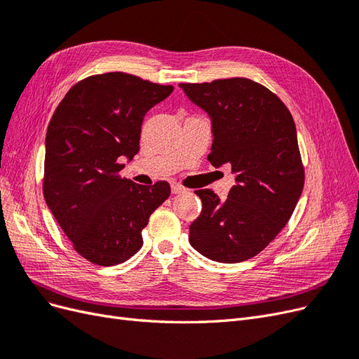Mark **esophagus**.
Here are the masks:
<instances>
[{
	"instance_id": "esophagus-1",
	"label": "esophagus",
	"mask_w": 359,
	"mask_h": 359,
	"mask_svg": "<svg viewBox=\"0 0 359 359\" xmlns=\"http://www.w3.org/2000/svg\"><path fill=\"white\" fill-rule=\"evenodd\" d=\"M170 189H172V193L173 194H178V193H182V191H186V187L184 186H181L180 182H172V186H170Z\"/></svg>"
}]
</instances>
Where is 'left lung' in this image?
Instances as JSON below:
<instances>
[{"label":"left lung","instance_id":"8db88e82","mask_svg":"<svg viewBox=\"0 0 359 359\" xmlns=\"http://www.w3.org/2000/svg\"><path fill=\"white\" fill-rule=\"evenodd\" d=\"M208 112L214 142L208 161L231 165L236 184L220 202L196 190L202 211L190 224V244L215 262L259 255L289 222L304 189V166L293 118L266 86L247 78L180 83Z\"/></svg>","mask_w":359,"mask_h":359}]
</instances>
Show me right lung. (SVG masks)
I'll use <instances>...</instances> for the list:
<instances>
[{
  "label": "right lung",
  "instance_id": "right-lung-1",
  "mask_svg": "<svg viewBox=\"0 0 359 359\" xmlns=\"http://www.w3.org/2000/svg\"><path fill=\"white\" fill-rule=\"evenodd\" d=\"M172 91L123 72L93 74L74 83L52 115L43 194L73 248L94 265L136 255L149 215L169 198V182L145 187L119 172L124 157L137 154L145 114Z\"/></svg>",
  "mask_w": 359,
  "mask_h": 359
}]
</instances>
